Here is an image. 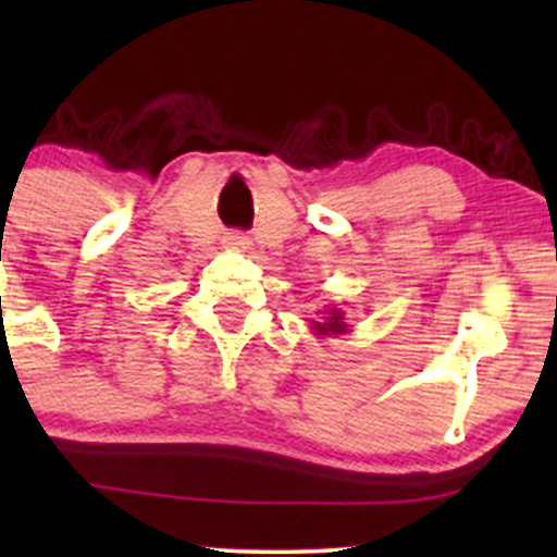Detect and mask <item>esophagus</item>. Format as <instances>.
Masks as SVG:
<instances>
[{
  "label": "esophagus",
  "mask_w": 557,
  "mask_h": 557,
  "mask_svg": "<svg viewBox=\"0 0 557 557\" xmlns=\"http://www.w3.org/2000/svg\"><path fill=\"white\" fill-rule=\"evenodd\" d=\"M227 243H230V246H235V248H248V246H251V240H248L243 233H230L227 235Z\"/></svg>",
  "instance_id": "34e87169"
}]
</instances>
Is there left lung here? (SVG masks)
I'll list each match as a JSON object with an SVG mask.
<instances>
[{
	"instance_id": "1",
	"label": "left lung",
	"mask_w": 557,
	"mask_h": 557,
	"mask_svg": "<svg viewBox=\"0 0 557 557\" xmlns=\"http://www.w3.org/2000/svg\"><path fill=\"white\" fill-rule=\"evenodd\" d=\"M311 332H314L317 337H332V335H345V332H350V324L345 322V314L341 309H324V317L322 322H311Z\"/></svg>"
}]
</instances>
